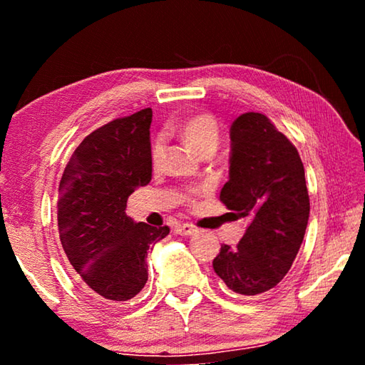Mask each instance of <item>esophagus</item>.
Masks as SVG:
<instances>
[{
    "instance_id": "1",
    "label": "esophagus",
    "mask_w": 365,
    "mask_h": 365,
    "mask_svg": "<svg viewBox=\"0 0 365 365\" xmlns=\"http://www.w3.org/2000/svg\"><path fill=\"white\" fill-rule=\"evenodd\" d=\"M175 232L178 235H182V237H187V235H193L196 232V227L193 224H182L177 227Z\"/></svg>"
}]
</instances>
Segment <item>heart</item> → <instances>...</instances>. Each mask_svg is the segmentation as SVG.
I'll list each match as a JSON object with an SVG mask.
<instances>
[{
  "label": "heart",
  "instance_id": "1",
  "mask_svg": "<svg viewBox=\"0 0 365 365\" xmlns=\"http://www.w3.org/2000/svg\"><path fill=\"white\" fill-rule=\"evenodd\" d=\"M178 133L185 140V143L200 156H212L217 151L222 137L217 119L209 113L188 117L178 128ZM164 146V135H158L151 145V164L154 169L159 168L160 160H163ZM187 201H191V196L187 197Z\"/></svg>",
  "mask_w": 365,
  "mask_h": 365
}]
</instances>
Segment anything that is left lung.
Wrapping results in <instances>:
<instances>
[{
	"label": "left lung",
	"mask_w": 365,
	"mask_h": 365,
	"mask_svg": "<svg viewBox=\"0 0 365 365\" xmlns=\"http://www.w3.org/2000/svg\"><path fill=\"white\" fill-rule=\"evenodd\" d=\"M228 182L220 201L245 217L237 246L222 245L214 272L235 294L269 292L292 269L304 240L309 195L299 153L267 115L246 113L232 123Z\"/></svg>",
	"instance_id": "1"
}]
</instances>
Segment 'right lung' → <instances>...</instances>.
<instances>
[{
  "mask_svg": "<svg viewBox=\"0 0 365 365\" xmlns=\"http://www.w3.org/2000/svg\"><path fill=\"white\" fill-rule=\"evenodd\" d=\"M151 119L146 108L96 128L73 151L59 182L66 256L86 292L113 302L143 289L148 250L170 232L125 214L128 196L151 180Z\"/></svg>",
  "mask_w": 365,
  "mask_h": 365,
  "instance_id": "obj_1",
  "label": "right lung"
}]
</instances>
